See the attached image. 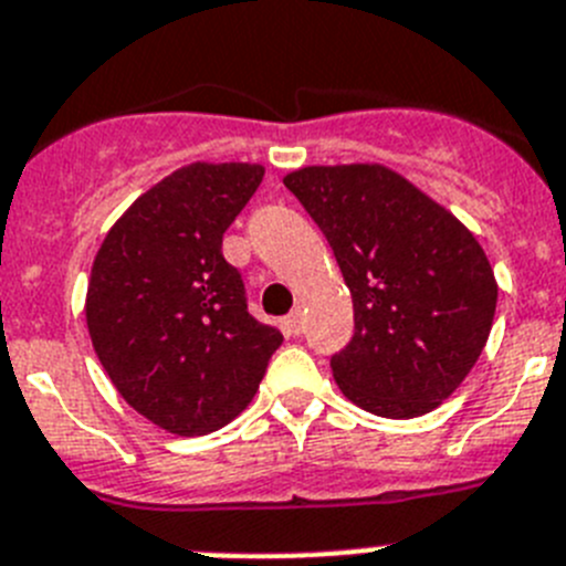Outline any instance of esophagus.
I'll return each instance as SVG.
<instances>
[{
  "label": "esophagus",
  "instance_id": "obj_1",
  "mask_svg": "<svg viewBox=\"0 0 566 566\" xmlns=\"http://www.w3.org/2000/svg\"><path fill=\"white\" fill-rule=\"evenodd\" d=\"M304 329V321H302V313L295 310V313H290L287 318H284V333L287 335H298Z\"/></svg>",
  "mask_w": 566,
  "mask_h": 566
}]
</instances>
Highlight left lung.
<instances>
[{
	"label": "left lung",
	"mask_w": 566,
	"mask_h": 566,
	"mask_svg": "<svg viewBox=\"0 0 566 566\" xmlns=\"http://www.w3.org/2000/svg\"><path fill=\"white\" fill-rule=\"evenodd\" d=\"M284 186L353 293L355 335L329 360L338 389L378 417L429 415L491 335L499 287L476 237L380 163L304 166Z\"/></svg>",
	"instance_id": "8db88e82"
}]
</instances>
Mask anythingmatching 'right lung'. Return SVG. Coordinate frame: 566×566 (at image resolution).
<instances>
[{"label": "right lung", "instance_id": "add662e5", "mask_svg": "<svg viewBox=\"0 0 566 566\" xmlns=\"http://www.w3.org/2000/svg\"><path fill=\"white\" fill-rule=\"evenodd\" d=\"M259 163H191L109 228L86 287L95 355L126 403L200 437L245 411L282 333L248 313L222 233L262 182Z\"/></svg>", "mask_w": 566, "mask_h": 566}]
</instances>
